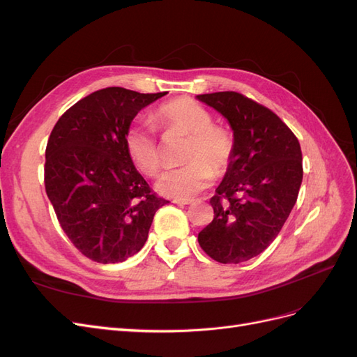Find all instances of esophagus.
<instances>
[{
  "instance_id": "34e87169",
  "label": "esophagus",
  "mask_w": 357,
  "mask_h": 357,
  "mask_svg": "<svg viewBox=\"0 0 357 357\" xmlns=\"http://www.w3.org/2000/svg\"><path fill=\"white\" fill-rule=\"evenodd\" d=\"M172 202L174 204H178V205H189V204H192L193 201L192 199H172Z\"/></svg>"
}]
</instances>
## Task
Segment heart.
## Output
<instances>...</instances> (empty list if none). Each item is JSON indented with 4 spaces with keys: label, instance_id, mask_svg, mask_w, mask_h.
Segmentation results:
<instances>
[{
    "label": "heart",
    "instance_id": "b5f03b06",
    "mask_svg": "<svg viewBox=\"0 0 357 357\" xmlns=\"http://www.w3.org/2000/svg\"><path fill=\"white\" fill-rule=\"evenodd\" d=\"M153 123L164 131L189 135L185 150L188 164L167 171L158 181L162 195L188 199L210 186L215 174H223L232 164L235 139L228 128L213 123L211 112L198 101L181 96L159 105ZM125 149L134 167L147 177H155L164 164L155 129L132 125L125 134Z\"/></svg>",
    "mask_w": 357,
    "mask_h": 357
}]
</instances>
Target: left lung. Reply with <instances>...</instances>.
<instances>
[{
  "label": "left lung",
  "mask_w": 357,
  "mask_h": 357,
  "mask_svg": "<svg viewBox=\"0 0 357 357\" xmlns=\"http://www.w3.org/2000/svg\"><path fill=\"white\" fill-rule=\"evenodd\" d=\"M198 100L228 119L235 139L232 164L210 199L214 219L198 243L220 264L245 262L275 240L294 208L302 183L301 146L274 112L240 92Z\"/></svg>",
  "instance_id": "obj_1"
}]
</instances>
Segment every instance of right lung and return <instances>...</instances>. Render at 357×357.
Instances as JSON below:
<instances>
[{
  "mask_svg": "<svg viewBox=\"0 0 357 357\" xmlns=\"http://www.w3.org/2000/svg\"><path fill=\"white\" fill-rule=\"evenodd\" d=\"M165 93L100 89L70 107L52 129L46 193L62 231L93 262H123L142 250L155 213L168 202L125 149L132 119Z\"/></svg>",
  "mask_w": 357,
  "mask_h": 357,
  "instance_id": "obj_1",
  "label": "right lung"
}]
</instances>
